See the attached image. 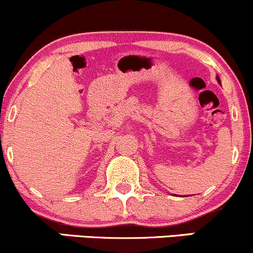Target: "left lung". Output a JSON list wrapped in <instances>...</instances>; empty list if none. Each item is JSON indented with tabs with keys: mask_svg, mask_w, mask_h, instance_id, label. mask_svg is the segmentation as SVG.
I'll list each match as a JSON object with an SVG mask.
<instances>
[{
	"mask_svg": "<svg viewBox=\"0 0 253 253\" xmlns=\"http://www.w3.org/2000/svg\"><path fill=\"white\" fill-rule=\"evenodd\" d=\"M216 80H217V82H219L220 84H221V82H220V78H219V76H216Z\"/></svg>",
	"mask_w": 253,
	"mask_h": 253,
	"instance_id": "1",
	"label": "left lung"
}]
</instances>
